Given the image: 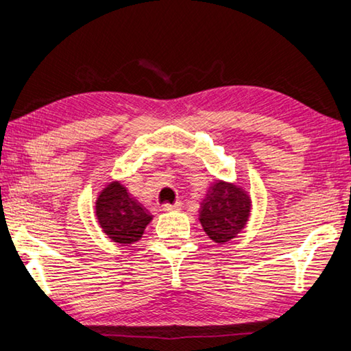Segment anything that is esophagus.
Listing matches in <instances>:
<instances>
[{"label": "esophagus", "mask_w": 351, "mask_h": 351, "mask_svg": "<svg viewBox=\"0 0 351 351\" xmlns=\"http://www.w3.org/2000/svg\"><path fill=\"white\" fill-rule=\"evenodd\" d=\"M182 208L181 202H175V204H162V210L164 212H178V210Z\"/></svg>", "instance_id": "obj_1"}]
</instances>
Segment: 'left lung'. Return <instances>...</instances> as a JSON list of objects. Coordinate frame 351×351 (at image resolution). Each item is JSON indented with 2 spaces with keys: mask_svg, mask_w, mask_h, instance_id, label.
I'll use <instances>...</instances> for the list:
<instances>
[{
  "mask_svg": "<svg viewBox=\"0 0 351 351\" xmlns=\"http://www.w3.org/2000/svg\"><path fill=\"white\" fill-rule=\"evenodd\" d=\"M250 202V197L241 187L216 181L208 189L199 210V221L210 239L224 244L237 237L247 224Z\"/></svg>",
  "mask_w": 351,
  "mask_h": 351,
  "instance_id": "1",
  "label": "left lung"
}]
</instances>
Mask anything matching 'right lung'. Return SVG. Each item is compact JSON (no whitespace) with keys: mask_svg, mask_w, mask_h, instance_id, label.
<instances>
[{"mask_svg":"<svg viewBox=\"0 0 351 351\" xmlns=\"http://www.w3.org/2000/svg\"><path fill=\"white\" fill-rule=\"evenodd\" d=\"M97 218L103 232L113 242L129 245L141 239L152 215L127 193L125 187L114 181L98 196Z\"/></svg>","mask_w":351,"mask_h":351,"instance_id":"add662e5","label":"right lung"}]
</instances>
